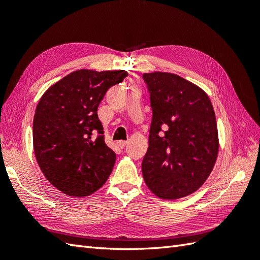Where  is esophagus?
Returning a JSON list of instances; mask_svg holds the SVG:
<instances>
[{"label":"esophagus","mask_w":260,"mask_h":260,"mask_svg":"<svg viewBox=\"0 0 260 260\" xmlns=\"http://www.w3.org/2000/svg\"><path fill=\"white\" fill-rule=\"evenodd\" d=\"M126 144H127V141H118V142H117V145H118L120 148L125 147Z\"/></svg>","instance_id":"1"}]
</instances>
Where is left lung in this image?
Listing matches in <instances>:
<instances>
[{"instance_id":"1","label":"left lung","mask_w":260,"mask_h":260,"mask_svg":"<svg viewBox=\"0 0 260 260\" xmlns=\"http://www.w3.org/2000/svg\"><path fill=\"white\" fill-rule=\"evenodd\" d=\"M143 79L153 110L143 178L161 199L190 196L206 182L217 161L219 137L212 104L206 91L178 75L155 71L144 74Z\"/></svg>"}]
</instances>
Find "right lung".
Returning a JSON list of instances; mask_svg holds the SVG:
<instances>
[{
    "mask_svg": "<svg viewBox=\"0 0 260 260\" xmlns=\"http://www.w3.org/2000/svg\"><path fill=\"white\" fill-rule=\"evenodd\" d=\"M127 76L125 70L80 69L49 87L39 101L33 150L43 175L64 194L89 196L112 173L116 154L105 143L97 109L109 88Z\"/></svg>",
    "mask_w": 260,
    "mask_h": 260,
    "instance_id": "right-lung-1",
    "label": "right lung"
}]
</instances>
